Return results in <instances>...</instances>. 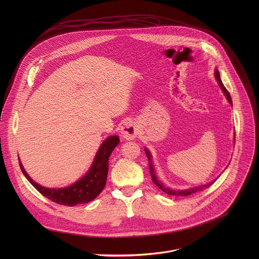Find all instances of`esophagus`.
Here are the masks:
<instances>
[{
    "instance_id": "34e87169",
    "label": "esophagus",
    "mask_w": 259,
    "mask_h": 259,
    "mask_svg": "<svg viewBox=\"0 0 259 259\" xmlns=\"http://www.w3.org/2000/svg\"><path fill=\"white\" fill-rule=\"evenodd\" d=\"M121 133L124 138L131 140V139H134L137 137V135L139 133V129L135 122L129 121L124 124V126L121 129Z\"/></svg>"
}]
</instances>
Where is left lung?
<instances>
[{
	"instance_id": "obj_1",
	"label": "left lung",
	"mask_w": 259,
	"mask_h": 259,
	"mask_svg": "<svg viewBox=\"0 0 259 259\" xmlns=\"http://www.w3.org/2000/svg\"><path fill=\"white\" fill-rule=\"evenodd\" d=\"M215 78H216V80H217V82H218V84H219L221 90L224 91L225 95L227 96L229 102L232 104L231 95H230L229 91L226 89V87L224 86L223 82H221V79H220V76H219V71H218L217 69H215ZM144 152H145V154H146L147 159H149L150 172H151V177H152L153 182L156 184V186H157L161 191H163V192L166 193L167 195H170V196H190V195H192V194H195V193H197V192H200V191H203V190L209 188V187L211 186V184H213V183L215 182V180H213V181H211V182H209V183H207V184H203V186H199V187H196V188H191V189H188V190H180V191H179V190H171V189L165 187L164 183L161 182V181L158 179V177L156 176L155 169H154V166H153V164H152V155H151V153H150L149 151H147L146 149L144 150Z\"/></svg>"
}]
</instances>
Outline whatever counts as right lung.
I'll list each match as a JSON object with an SVG mask.
<instances>
[{
    "mask_svg": "<svg viewBox=\"0 0 259 259\" xmlns=\"http://www.w3.org/2000/svg\"><path fill=\"white\" fill-rule=\"evenodd\" d=\"M119 142L120 138L117 135L109 136L108 138H106L100 145L92 163V166L90 167L86 175L67 188H44L34 182L28 176L20 161L19 166L23 175L39 193H41L52 202L72 207L78 204H85L94 200L102 192L106 183V177L108 172V159L110 155H112V152L114 151L115 147L119 144Z\"/></svg>",
    "mask_w": 259,
    "mask_h": 259,
    "instance_id": "obj_1",
    "label": "right lung"
}]
</instances>
